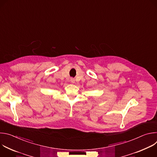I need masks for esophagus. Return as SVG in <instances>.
Masks as SVG:
<instances>
[{
	"label": "esophagus",
	"instance_id": "esophagus-1",
	"mask_svg": "<svg viewBox=\"0 0 157 157\" xmlns=\"http://www.w3.org/2000/svg\"><path fill=\"white\" fill-rule=\"evenodd\" d=\"M70 82H71V83H75V79L74 78H71V79H70Z\"/></svg>",
	"mask_w": 157,
	"mask_h": 157
}]
</instances>
